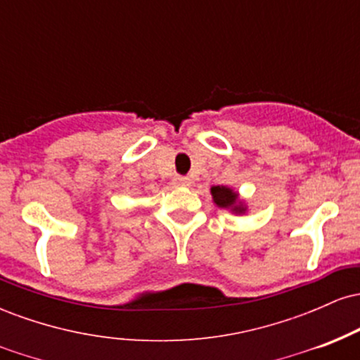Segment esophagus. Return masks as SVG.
<instances>
[{
	"instance_id": "obj_1",
	"label": "esophagus",
	"mask_w": 360,
	"mask_h": 360,
	"mask_svg": "<svg viewBox=\"0 0 360 360\" xmlns=\"http://www.w3.org/2000/svg\"><path fill=\"white\" fill-rule=\"evenodd\" d=\"M172 183L174 186H181V188H188V186H191V179L188 176H176Z\"/></svg>"
}]
</instances>
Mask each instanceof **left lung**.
Instances as JSON below:
<instances>
[{
  "label": "left lung",
  "mask_w": 360,
  "mask_h": 360,
  "mask_svg": "<svg viewBox=\"0 0 360 360\" xmlns=\"http://www.w3.org/2000/svg\"><path fill=\"white\" fill-rule=\"evenodd\" d=\"M212 198H213V203L217 205L218 208L230 210V212L235 214H243L247 212L245 201L240 200L238 191L229 188V186H213Z\"/></svg>",
  "instance_id": "obj_1"
}]
</instances>
